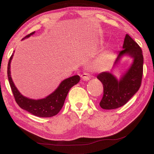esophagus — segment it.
<instances>
[{"label": "esophagus", "instance_id": "obj_1", "mask_svg": "<svg viewBox=\"0 0 154 154\" xmlns=\"http://www.w3.org/2000/svg\"><path fill=\"white\" fill-rule=\"evenodd\" d=\"M81 77L83 81H88L90 79V76L88 73H84L81 75Z\"/></svg>", "mask_w": 154, "mask_h": 154}]
</instances>
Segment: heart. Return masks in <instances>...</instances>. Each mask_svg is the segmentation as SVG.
I'll use <instances>...</instances> for the list:
<instances>
[{
	"label": "heart",
	"mask_w": 154,
	"mask_h": 154,
	"mask_svg": "<svg viewBox=\"0 0 154 154\" xmlns=\"http://www.w3.org/2000/svg\"><path fill=\"white\" fill-rule=\"evenodd\" d=\"M106 57H102V58H101V59H100L98 61V62H97V64H98V65L103 64V63L106 62Z\"/></svg>",
	"instance_id": "b5f03b06"
}]
</instances>
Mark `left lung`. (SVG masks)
<instances>
[{
  "instance_id": "1",
  "label": "left lung",
  "mask_w": 154,
  "mask_h": 154,
  "mask_svg": "<svg viewBox=\"0 0 154 154\" xmlns=\"http://www.w3.org/2000/svg\"><path fill=\"white\" fill-rule=\"evenodd\" d=\"M123 49L119 53L111 71L102 72L97 77L103 86V96L99 105L105 109H116L124 106L140 87L143 71L142 50L128 34L124 39ZM123 57H130L133 60L130 67L118 79L113 74V70Z\"/></svg>"
}]
</instances>
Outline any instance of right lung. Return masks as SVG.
<instances>
[{
	"mask_svg": "<svg viewBox=\"0 0 154 154\" xmlns=\"http://www.w3.org/2000/svg\"><path fill=\"white\" fill-rule=\"evenodd\" d=\"M34 33L35 31L29 34L22 40L29 38ZM13 56L14 53L9 60L7 66V76L16 103L22 109L39 117H51L57 114L64 106L65 99L70 89L79 83L80 80L79 75H74L63 80L52 93L45 98L40 99L28 98L20 93L12 80L10 68Z\"/></svg>",
	"mask_w": 154,
	"mask_h": 154,
	"instance_id": "add662e5",
	"label": "right lung"
}]
</instances>
